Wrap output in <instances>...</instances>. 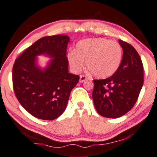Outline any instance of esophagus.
I'll use <instances>...</instances> for the list:
<instances>
[{
  "instance_id": "1",
  "label": "esophagus",
  "mask_w": 157,
  "mask_h": 157,
  "mask_svg": "<svg viewBox=\"0 0 157 157\" xmlns=\"http://www.w3.org/2000/svg\"><path fill=\"white\" fill-rule=\"evenodd\" d=\"M88 80V77H86V76H85L83 75H81L80 76V82H84L85 80Z\"/></svg>"
}]
</instances>
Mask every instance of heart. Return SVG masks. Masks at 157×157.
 Segmentation results:
<instances>
[{"instance_id": "b5f03b06", "label": "heart", "mask_w": 157, "mask_h": 157, "mask_svg": "<svg viewBox=\"0 0 157 157\" xmlns=\"http://www.w3.org/2000/svg\"><path fill=\"white\" fill-rule=\"evenodd\" d=\"M72 70L80 71L86 65L93 75L98 78L111 77L119 68L123 57L121 46L115 41L104 38L82 39L68 55Z\"/></svg>"}]
</instances>
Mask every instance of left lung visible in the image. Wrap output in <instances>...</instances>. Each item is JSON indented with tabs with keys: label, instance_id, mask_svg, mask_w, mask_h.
I'll return each mask as SVG.
<instances>
[{
	"label": "left lung",
	"instance_id": "obj_1",
	"mask_svg": "<svg viewBox=\"0 0 157 157\" xmlns=\"http://www.w3.org/2000/svg\"><path fill=\"white\" fill-rule=\"evenodd\" d=\"M123 57L118 71L104 80H94L92 98L97 112L106 118H119L133 107L144 82L142 59L131 44L119 40Z\"/></svg>",
	"mask_w": 157,
	"mask_h": 157
}]
</instances>
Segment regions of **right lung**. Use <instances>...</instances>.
I'll use <instances>...</instances> for the list:
<instances>
[{
	"label": "right lung",
	"instance_id": "add662e5",
	"mask_svg": "<svg viewBox=\"0 0 157 157\" xmlns=\"http://www.w3.org/2000/svg\"><path fill=\"white\" fill-rule=\"evenodd\" d=\"M70 38L54 35L41 38L15 59L13 86L20 104L33 116L53 120L64 113L71 92L79 81V75L68 73L67 46ZM46 54L53 58L42 70L35 56Z\"/></svg>",
	"mask_w": 157,
	"mask_h": 157
}]
</instances>
